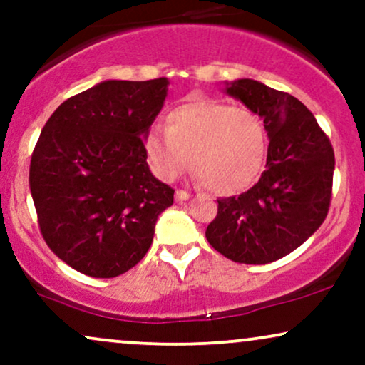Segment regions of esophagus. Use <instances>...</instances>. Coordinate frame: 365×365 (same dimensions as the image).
<instances>
[{"label": "esophagus", "instance_id": "1", "mask_svg": "<svg viewBox=\"0 0 365 365\" xmlns=\"http://www.w3.org/2000/svg\"><path fill=\"white\" fill-rule=\"evenodd\" d=\"M188 197H190V194H188L187 190H182V188H178V190L175 192V199H177V202H183V200H188Z\"/></svg>", "mask_w": 365, "mask_h": 365}]
</instances>
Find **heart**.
Wrapping results in <instances>:
<instances>
[{"label":"heart","mask_w":365,"mask_h":365,"mask_svg":"<svg viewBox=\"0 0 365 365\" xmlns=\"http://www.w3.org/2000/svg\"><path fill=\"white\" fill-rule=\"evenodd\" d=\"M166 130L153 127L144 140L154 173L165 182L192 168L215 194H237L257 180L267 156V128L247 106L194 98L166 116Z\"/></svg>","instance_id":"heart-1"}]
</instances>
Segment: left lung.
<instances>
[{
    "label": "left lung",
    "instance_id": "1",
    "mask_svg": "<svg viewBox=\"0 0 365 365\" xmlns=\"http://www.w3.org/2000/svg\"><path fill=\"white\" fill-rule=\"evenodd\" d=\"M226 92L264 120L269 137L266 170L249 190L217 200L206 238L240 264H267L293 252L326 220L333 192L334 150L297 98L252 78Z\"/></svg>",
    "mask_w": 365,
    "mask_h": 365
}]
</instances>
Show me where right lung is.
<instances>
[{
    "mask_svg": "<svg viewBox=\"0 0 365 365\" xmlns=\"http://www.w3.org/2000/svg\"><path fill=\"white\" fill-rule=\"evenodd\" d=\"M166 91L165 77L106 81L46 121L29 185L44 242L78 273L115 278L132 269L173 204L175 190L153 177L144 148Z\"/></svg>",
    "mask_w": 365,
    "mask_h": 365,
    "instance_id": "obj_1",
    "label": "right lung"
}]
</instances>
